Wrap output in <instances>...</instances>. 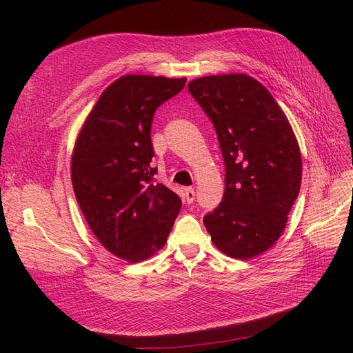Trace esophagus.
Here are the masks:
<instances>
[{
  "instance_id": "obj_1",
  "label": "esophagus",
  "mask_w": 353,
  "mask_h": 353,
  "mask_svg": "<svg viewBox=\"0 0 353 353\" xmlns=\"http://www.w3.org/2000/svg\"><path fill=\"white\" fill-rule=\"evenodd\" d=\"M184 197H185L187 203H193V200H194V197H196L194 190L191 188V187H187V188H184Z\"/></svg>"
}]
</instances>
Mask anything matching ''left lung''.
I'll use <instances>...</instances> for the list:
<instances>
[{
    "mask_svg": "<svg viewBox=\"0 0 353 353\" xmlns=\"http://www.w3.org/2000/svg\"><path fill=\"white\" fill-rule=\"evenodd\" d=\"M188 91L215 126L225 163L222 201L203 222L223 254L254 258L280 239L301 190L296 135L271 92L249 74H210L188 82Z\"/></svg>",
    "mask_w": 353,
    "mask_h": 353,
    "instance_id": "obj_1",
    "label": "left lung"
}]
</instances>
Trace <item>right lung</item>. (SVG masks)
I'll return each mask as SVG.
<instances>
[{
    "instance_id": "1",
    "label": "right lung",
    "mask_w": 353,
    "mask_h": 353,
    "mask_svg": "<svg viewBox=\"0 0 353 353\" xmlns=\"http://www.w3.org/2000/svg\"><path fill=\"white\" fill-rule=\"evenodd\" d=\"M185 78L125 74L103 91L73 147L74 197L97 240L117 258L141 262L165 245L181 199L153 184L152 122Z\"/></svg>"
}]
</instances>
